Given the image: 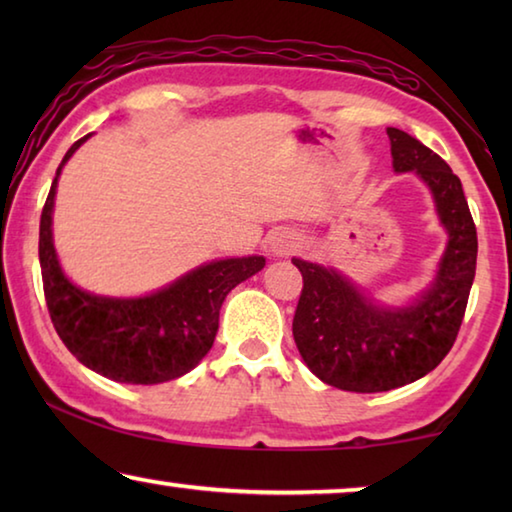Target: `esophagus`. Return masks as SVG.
<instances>
[{
  "mask_svg": "<svg viewBox=\"0 0 512 512\" xmlns=\"http://www.w3.org/2000/svg\"><path fill=\"white\" fill-rule=\"evenodd\" d=\"M298 244L300 241H296L293 237H277L271 241V250L275 255H289L298 248Z\"/></svg>",
  "mask_w": 512,
  "mask_h": 512,
  "instance_id": "obj_1",
  "label": "esophagus"
}]
</instances>
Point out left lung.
I'll return each mask as SVG.
<instances>
[{"mask_svg": "<svg viewBox=\"0 0 512 512\" xmlns=\"http://www.w3.org/2000/svg\"><path fill=\"white\" fill-rule=\"evenodd\" d=\"M393 169L415 171L431 189L447 248L436 280L406 307H381L334 268L293 259L302 293L293 339L307 368L352 393L393 391L447 357L461 329L476 271V228L463 185L438 153L400 128H388Z\"/></svg>", "mask_w": 512, "mask_h": 512, "instance_id": "1", "label": "left lung"}]
</instances>
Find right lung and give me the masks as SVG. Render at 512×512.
Instances as JSON below:
<instances>
[{
	"label": "right lung",
	"mask_w": 512,
	"mask_h": 512,
	"mask_svg": "<svg viewBox=\"0 0 512 512\" xmlns=\"http://www.w3.org/2000/svg\"><path fill=\"white\" fill-rule=\"evenodd\" d=\"M88 137L65 153L40 216L38 255L51 323L83 366L112 381L151 386L178 379L210 352L225 296L262 271L266 259L253 255L203 264L144 298H106L74 287L58 264L51 212L60 171Z\"/></svg>",
	"instance_id": "1"
}]
</instances>
